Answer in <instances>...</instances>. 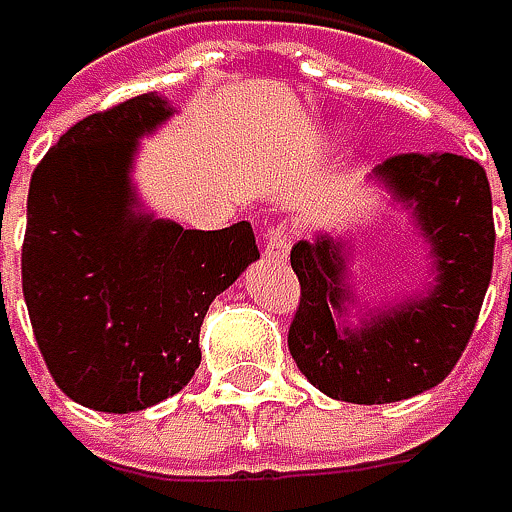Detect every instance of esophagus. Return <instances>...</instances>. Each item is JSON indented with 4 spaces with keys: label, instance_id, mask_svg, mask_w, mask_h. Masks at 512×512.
Listing matches in <instances>:
<instances>
[{
    "label": "esophagus",
    "instance_id": "34e87169",
    "mask_svg": "<svg viewBox=\"0 0 512 512\" xmlns=\"http://www.w3.org/2000/svg\"><path fill=\"white\" fill-rule=\"evenodd\" d=\"M263 255L269 257V260H275V263L287 260V255H290V228L287 225H272L266 231Z\"/></svg>",
    "mask_w": 512,
    "mask_h": 512
}]
</instances>
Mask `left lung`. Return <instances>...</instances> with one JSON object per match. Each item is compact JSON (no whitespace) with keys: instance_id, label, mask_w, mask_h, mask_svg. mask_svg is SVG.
Returning a JSON list of instances; mask_svg holds the SVG:
<instances>
[{"instance_id":"left-lung-1","label":"left lung","mask_w":512,"mask_h":512,"mask_svg":"<svg viewBox=\"0 0 512 512\" xmlns=\"http://www.w3.org/2000/svg\"><path fill=\"white\" fill-rule=\"evenodd\" d=\"M376 174L415 210L433 243L439 284L430 296L370 317L361 332H341L332 320L350 299L341 284V246L317 237L290 249L299 278L290 356L323 394L364 406L415 397L454 370L480 317L495 255L492 189L477 159L394 154Z\"/></svg>"}]
</instances>
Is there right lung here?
<instances>
[{
	"label": "right lung",
	"mask_w": 512,
	"mask_h": 512,
	"mask_svg": "<svg viewBox=\"0 0 512 512\" xmlns=\"http://www.w3.org/2000/svg\"><path fill=\"white\" fill-rule=\"evenodd\" d=\"M168 118L154 91L73 124L29 183L23 296L55 385L97 412H139L198 370L210 302L257 257L255 231H183L130 213L133 142Z\"/></svg>",
	"instance_id": "1"
}]
</instances>
